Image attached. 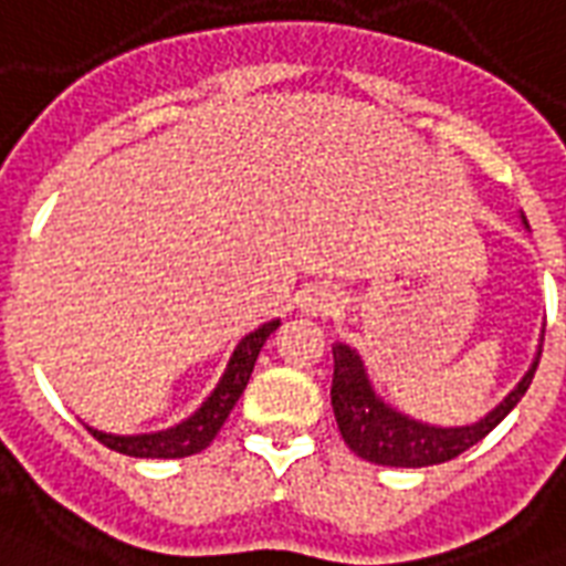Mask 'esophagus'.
Segmentation results:
<instances>
[{
	"label": "esophagus",
	"mask_w": 566,
	"mask_h": 566,
	"mask_svg": "<svg viewBox=\"0 0 566 566\" xmlns=\"http://www.w3.org/2000/svg\"><path fill=\"white\" fill-rule=\"evenodd\" d=\"M336 305V294H329V291H312V294L303 296V312H308V315H333Z\"/></svg>",
	"instance_id": "34e87169"
}]
</instances>
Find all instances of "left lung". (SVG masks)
<instances>
[{"instance_id":"8db88e82","label":"left lung","mask_w":566,"mask_h":566,"mask_svg":"<svg viewBox=\"0 0 566 566\" xmlns=\"http://www.w3.org/2000/svg\"><path fill=\"white\" fill-rule=\"evenodd\" d=\"M539 354L531 363L528 375L518 380V387L506 396L495 411H489L474 426H455V429H438L429 422L411 420L396 408H389L375 396L368 384L366 366L357 357V350L347 345L333 347V411H336L338 432L345 443L366 462L389 464V468H426V464H441L464 453L468 447L483 441L485 434L513 411L518 399L528 392L534 371H537Z\"/></svg>"}]
</instances>
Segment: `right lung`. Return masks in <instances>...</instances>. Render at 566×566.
Returning a JSON list of instances; mask_svg holds the SVG:
<instances>
[{
	"mask_svg": "<svg viewBox=\"0 0 566 566\" xmlns=\"http://www.w3.org/2000/svg\"><path fill=\"white\" fill-rule=\"evenodd\" d=\"M275 326H279V321H270V324L258 326L254 333L242 338L221 380L209 392V399L179 426H170L165 432L149 434H107L98 432V429H90V426L86 429H90L95 441H102L104 447H111L116 453L134 455V459H182V455H195L200 450H207L212 438L224 426V420H228V413L233 411V405L240 401L242 389H245L251 371H254V363H258L263 342L270 338V333H275Z\"/></svg>",
	"mask_w": 566,
	"mask_h": 566,
	"instance_id": "1",
	"label": "right lung"
}]
</instances>
